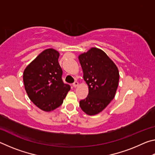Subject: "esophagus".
<instances>
[{
  "instance_id": "obj_1",
  "label": "esophagus",
  "mask_w": 155,
  "mask_h": 155,
  "mask_svg": "<svg viewBox=\"0 0 155 155\" xmlns=\"http://www.w3.org/2000/svg\"><path fill=\"white\" fill-rule=\"evenodd\" d=\"M78 85V83L77 81H75V82H74V83H73V86H74V87H77Z\"/></svg>"
}]
</instances>
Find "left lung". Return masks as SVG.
<instances>
[{
	"instance_id": "left-lung-1",
	"label": "left lung",
	"mask_w": 155,
	"mask_h": 155,
	"mask_svg": "<svg viewBox=\"0 0 155 155\" xmlns=\"http://www.w3.org/2000/svg\"><path fill=\"white\" fill-rule=\"evenodd\" d=\"M89 94L81 100V109L90 115L99 114L114 98L118 87L119 71L104 51L91 48L78 56Z\"/></svg>"
}]
</instances>
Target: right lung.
I'll return each mask as SVG.
<instances>
[{
    "label": "right lung",
    "mask_w": 155,
    "mask_h": 155,
    "mask_svg": "<svg viewBox=\"0 0 155 155\" xmlns=\"http://www.w3.org/2000/svg\"><path fill=\"white\" fill-rule=\"evenodd\" d=\"M59 57L58 51L46 49L28 65L23 74L28 98L44 111H51L61 105L70 90V86L62 80Z\"/></svg>",
    "instance_id": "add662e5"
}]
</instances>
